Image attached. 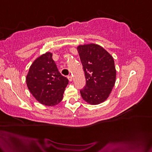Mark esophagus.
Wrapping results in <instances>:
<instances>
[{"label":"esophagus","mask_w":152,"mask_h":152,"mask_svg":"<svg viewBox=\"0 0 152 152\" xmlns=\"http://www.w3.org/2000/svg\"><path fill=\"white\" fill-rule=\"evenodd\" d=\"M67 78H68V80H70V81H72V76L69 75L68 77H67Z\"/></svg>","instance_id":"esophagus-1"}]
</instances>
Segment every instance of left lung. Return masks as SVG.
Listing matches in <instances>:
<instances>
[{"label":"left lung","instance_id":"obj_1","mask_svg":"<svg viewBox=\"0 0 152 152\" xmlns=\"http://www.w3.org/2000/svg\"><path fill=\"white\" fill-rule=\"evenodd\" d=\"M77 51L86 78L80 90L82 99L91 105L105 102L115 85L116 70L113 58L101 46L80 45Z\"/></svg>","mask_w":152,"mask_h":152}]
</instances>
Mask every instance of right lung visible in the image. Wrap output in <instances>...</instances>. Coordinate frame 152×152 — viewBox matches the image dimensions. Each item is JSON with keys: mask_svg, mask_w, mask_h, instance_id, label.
Listing matches in <instances>:
<instances>
[{"mask_svg": "<svg viewBox=\"0 0 152 152\" xmlns=\"http://www.w3.org/2000/svg\"><path fill=\"white\" fill-rule=\"evenodd\" d=\"M26 82L33 96L39 103L48 106H53L61 102L69 82L59 72L50 52H46L33 62Z\"/></svg>", "mask_w": 152, "mask_h": 152, "instance_id": "1", "label": "right lung"}]
</instances>
